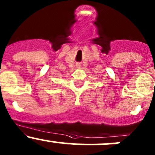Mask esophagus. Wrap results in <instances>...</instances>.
Returning a JSON list of instances; mask_svg holds the SVG:
<instances>
[{"label":"esophagus","instance_id":"obj_1","mask_svg":"<svg viewBox=\"0 0 155 155\" xmlns=\"http://www.w3.org/2000/svg\"><path fill=\"white\" fill-rule=\"evenodd\" d=\"M77 67H79H79H80V64H77Z\"/></svg>","mask_w":155,"mask_h":155}]
</instances>
